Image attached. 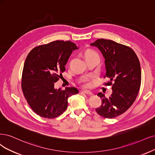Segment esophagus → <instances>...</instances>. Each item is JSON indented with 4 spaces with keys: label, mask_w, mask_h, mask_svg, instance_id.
Masks as SVG:
<instances>
[{
    "label": "esophagus",
    "mask_w": 155,
    "mask_h": 155,
    "mask_svg": "<svg viewBox=\"0 0 155 155\" xmlns=\"http://www.w3.org/2000/svg\"><path fill=\"white\" fill-rule=\"evenodd\" d=\"M83 93H84L85 94H86L87 95H93V93L89 91H83Z\"/></svg>",
    "instance_id": "obj_1"
}]
</instances>
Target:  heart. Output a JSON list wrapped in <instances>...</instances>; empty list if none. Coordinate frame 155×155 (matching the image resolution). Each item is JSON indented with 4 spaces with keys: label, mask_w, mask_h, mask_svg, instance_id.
Masks as SVG:
<instances>
[{
    "label": "heart",
    "mask_w": 155,
    "mask_h": 155,
    "mask_svg": "<svg viewBox=\"0 0 155 155\" xmlns=\"http://www.w3.org/2000/svg\"><path fill=\"white\" fill-rule=\"evenodd\" d=\"M97 55V54L92 50H87L86 51H85V53H84L85 58H86V57H91V56H93V55ZM89 79L88 78H85L82 81L83 85H84L85 87H89L90 86V83H89Z\"/></svg>",
    "instance_id": "heart-1"
}]
</instances>
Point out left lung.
<instances>
[{"label": "left lung", "instance_id": "obj_1", "mask_svg": "<svg viewBox=\"0 0 155 155\" xmlns=\"http://www.w3.org/2000/svg\"><path fill=\"white\" fill-rule=\"evenodd\" d=\"M98 48L105 59L106 73L112 85L109 98L100 93L101 105L96 108L99 115L113 118L127 111L135 101L141 84V69L135 51L127 46L109 39H98L90 44Z\"/></svg>", "mask_w": 155, "mask_h": 155}]
</instances>
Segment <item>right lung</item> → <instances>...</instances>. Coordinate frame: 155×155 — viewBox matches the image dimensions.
<instances>
[{"label": "right lung", "instance_id": "right-lung-1", "mask_svg": "<svg viewBox=\"0 0 155 155\" xmlns=\"http://www.w3.org/2000/svg\"><path fill=\"white\" fill-rule=\"evenodd\" d=\"M78 48L70 41H57L34 48L25 59L21 89L33 111L45 118L59 116L68 107L69 97L78 93L77 88H54L62 77L72 51Z\"/></svg>", "mask_w": 155, "mask_h": 155}]
</instances>
